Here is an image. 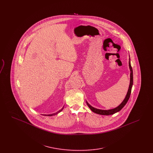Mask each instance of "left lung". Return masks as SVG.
Wrapping results in <instances>:
<instances>
[{"instance_id": "obj_1", "label": "left lung", "mask_w": 153, "mask_h": 153, "mask_svg": "<svg viewBox=\"0 0 153 153\" xmlns=\"http://www.w3.org/2000/svg\"><path fill=\"white\" fill-rule=\"evenodd\" d=\"M129 67H130V71H131V73H130V85H129V88H128V92H127V95H126V97H125V99H124V100L123 101V102L117 108H114V109H109V110H102V109H96L95 108L92 107L87 102L88 106L94 112H95L96 114H99V115H112V114H114L115 113H117L123 108L124 106L126 104V103L127 102L129 98H130V96L131 95V89H132V84H133V72H132V67H131V64H130V59H129Z\"/></svg>"}]
</instances>
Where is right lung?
I'll use <instances>...</instances> for the list:
<instances>
[{
	"mask_svg": "<svg viewBox=\"0 0 153 153\" xmlns=\"http://www.w3.org/2000/svg\"><path fill=\"white\" fill-rule=\"evenodd\" d=\"M63 108H64V107H63V108H62V109H60V110H59V111H58V112H56V113H54V114H50V115H46V116H50V117H51V116H53V115H56V114H58V113H59V112H61V111H62V109H63Z\"/></svg>",
	"mask_w": 153,
	"mask_h": 153,
	"instance_id": "1",
	"label": "right lung"
}]
</instances>
